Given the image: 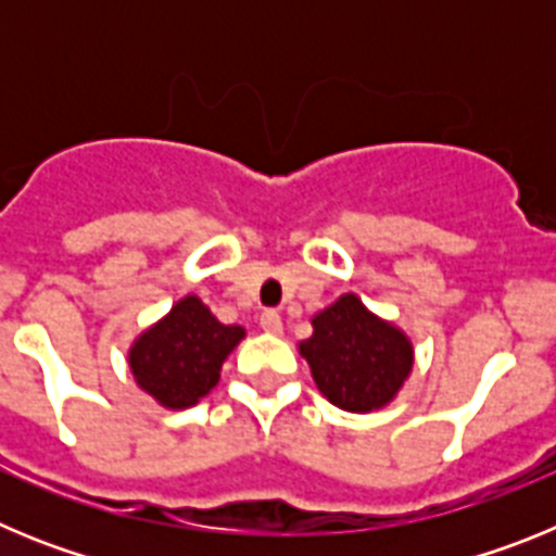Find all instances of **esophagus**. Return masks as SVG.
<instances>
[{
	"mask_svg": "<svg viewBox=\"0 0 556 556\" xmlns=\"http://www.w3.org/2000/svg\"><path fill=\"white\" fill-rule=\"evenodd\" d=\"M258 323H262L264 331L273 333V337H278V333L283 331L281 314H278V312H262V317H258Z\"/></svg>",
	"mask_w": 556,
	"mask_h": 556,
	"instance_id": "esophagus-1",
	"label": "esophagus"
}]
</instances>
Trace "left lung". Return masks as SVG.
I'll return each instance as SVG.
<instances>
[{"mask_svg":"<svg viewBox=\"0 0 556 556\" xmlns=\"http://www.w3.org/2000/svg\"><path fill=\"white\" fill-rule=\"evenodd\" d=\"M298 351L312 367L317 390L353 415L390 406L415 367L409 333L370 312L353 292L314 314L312 337Z\"/></svg>","mask_w":556,"mask_h":556,"instance_id":"left-lung-1","label":"left lung"}]
</instances>
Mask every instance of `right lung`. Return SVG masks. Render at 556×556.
Masks as SVG:
<instances>
[{"mask_svg":"<svg viewBox=\"0 0 556 556\" xmlns=\"http://www.w3.org/2000/svg\"><path fill=\"white\" fill-rule=\"evenodd\" d=\"M242 326H225L198 294H184L161 320L132 339L127 367L141 392L164 409L200 404L219 381L223 362L242 339Z\"/></svg>","mask_w":556,"mask_h":556,"instance_id":"1","label":"right lung"}]
</instances>
